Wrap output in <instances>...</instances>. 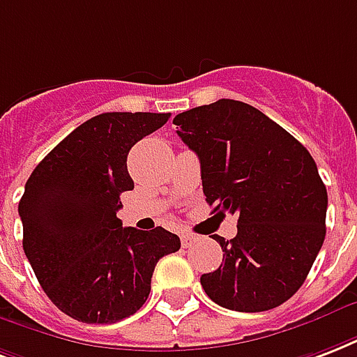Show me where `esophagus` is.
<instances>
[{"mask_svg":"<svg viewBox=\"0 0 357 357\" xmlns=\"http://www.w3.org/2000/svg\"><path fill=\"white\" fill-rule=\"evenodd\" d=\"M197 241H198V238L197 236H192V234H183V236H181V243H183L185 249H187V247H190L192 243H197Z\"/></svg>","mask_w":357,"mask_h":357,"instance_id":"1","label":"esophagus"}]
</instances>
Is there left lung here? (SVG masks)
<instances>
[{"mask_svg": "<svg viewBox=\"0 0 357 357\" xmlns=\"http://www.w3.org/2000/svg\"><path fill=\"white\" fill-rule=\"evenodd\" d=\"M200 159L206 202L238 213L234 239L213 236L219 269L200 277L217 305L239 312L279 307L298 292L326 238L328 192L317 162L255 106L219 99L174 118Z\"/></svg>", "mask_w": 357, "mask_h": 357, "instance_id": "1", "label": "left lung"}]
</instances>
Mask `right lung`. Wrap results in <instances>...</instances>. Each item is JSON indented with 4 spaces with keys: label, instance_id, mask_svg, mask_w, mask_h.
Segmentation results:
<instances>
[{
    "label": "right lung",
    "instance_id": "right-lung-1",
    "mask_svg": "<svg viewBox=\"0 0 357 357\" xmlns=\"http://www.w3.org/2000/svg\"><path fill=\"white\" fill-rule=\"evenodd\" d=\"M170 114L106 112L76 127L35 167L18 204L24 252L59 311L78 322L135 314L160 258L179 251L176 234L123 228L121 192L135 189L127 155Z\"/></svg>",
    "mask_w": 357,
    "mask_h": 357
}]
</instances>
